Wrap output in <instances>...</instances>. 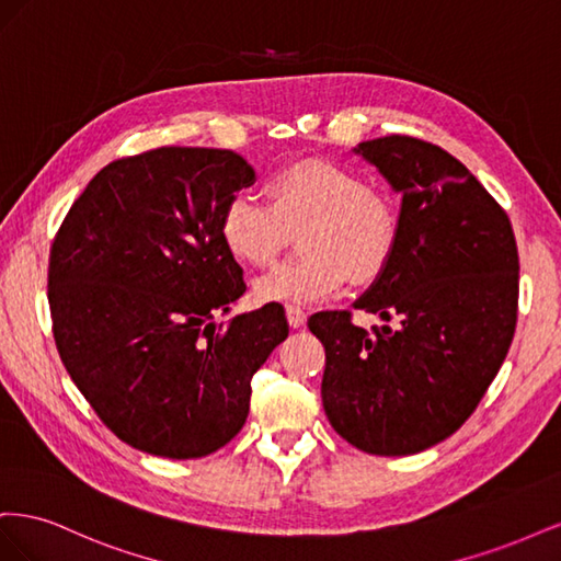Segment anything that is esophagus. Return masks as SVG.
Instances as JSON below:
<instances>
[{
    "label": "esophagus",
    "mask_w": 561,
    "mask_h": 561,
    "mask_svg": "<svg viewBox=\"0 0 561 561\" xmlns=\"http://www.w3.org/2000/svg\"><path fill=\"white\" fill-rule=\"evenodd\" d=\"M285 316H287V322H290V328L293 330H297V328H301L304 322H307V311L304 309H299V307H285Z\"/></svg>",
    "instance_id": "obj_1"
}]
</instances>
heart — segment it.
<instances>
[{
  "label": "heart",
  "instance_id": "obj_1",
  "mask_svg": "<svg viewBox=\"0 0 561 561\" xmlns=\"http://www.w3.org/2000/svg\"><path fill=\"white\" fill-rule=\"evenodd\" d=\"M266 201L233 194L219 217V239L231 257L266 266L297 236L299 260L254 280L260 301H320L351 278L369 285L383 276L400 239L393 198L344 165L304 159L266 182Z\"/></svg>",
  "mask_w": 561,
  "mask_h": 561
}]
</instances>
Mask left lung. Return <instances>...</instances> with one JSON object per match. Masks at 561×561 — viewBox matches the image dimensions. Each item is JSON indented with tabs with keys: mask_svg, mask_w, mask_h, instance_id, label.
<instances>
[{
	"mask_svg": "<svg viewBox=\"0 0 561 561\" xmlns=\"http://www.w3.org/2000/svg\"><path fill=\"white\" fill-rule=\"evenodd\" d=\"M402 194L400 239L383 276L353 309L398 320L358 328L320 311L322 407L360 451L419 454L463 426L513 344L519 257L513 225L468 168L410 135L353 149Z\"/></svg>",
	"mask_w": 561,
	"mask_h": 561,
	"instance_id": "8db88e82",
	"label": "left lung"
}]
</instances>
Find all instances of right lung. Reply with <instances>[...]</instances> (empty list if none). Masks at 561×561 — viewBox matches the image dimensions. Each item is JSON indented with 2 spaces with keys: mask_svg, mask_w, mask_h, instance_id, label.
<instances>
[{
  "mask_svg": "<svg viewBox=\"0 0 561 561\" xmlns=\"http://www.w3.org/2000/svg\"><path fill=\"white\" fill-rule=\"evenodd\" d=\"M254 182L231 149L159 147L112 161L50 245L48 304L65 369L126 445L201 458L239 435L250 381L287 336L283 307L215 325L245 293L219 239Z\"/></svg>",
  "mask_w": 561,
  "mask_h": 561,
  "instance_id": "1",
  "label": "right lung"
}]
</instances>
